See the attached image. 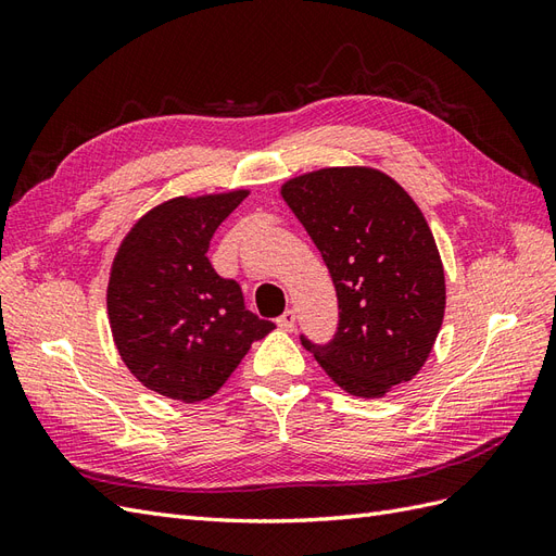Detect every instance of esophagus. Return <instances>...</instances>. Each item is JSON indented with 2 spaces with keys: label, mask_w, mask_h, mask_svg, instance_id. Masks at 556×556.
I'll return each instance as SVG.
<instances>
[{
  "label": "esophagus",
  "mask_w": 556,
  "mask_h": 556,
  "mask_svg": "<svg viewBox=\"0 0 556 556\" xmlns=\"http://www.w3.org/2000/svg\"><path fill=\"white\" fill-rule=\"evenodd\" d=\"M278 327H280L282 331H294V327H296V315H294V311H285V313L278 317Z\"/></svg>",
  "instance_id": "esophagus-1"
}]
</instances>
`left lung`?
<instances>
[{
  "label": "left lung",
  "mask_w": 556,
  "mask_h": 556,
  "mask_svg": "<svg viewBox=\"0 0 556 556\" xmlns=\"http://www.w3.org/2000/svg\"><path fill=\"white\" fill-rule=\"evenodd\" d=\"M323 255L339 327L301 345L348 394L378 399L425 366L445 313V274L433 233L410 194L378 169L331 166L282 185Z\"/></svg>",
  "instance_id": "8db88e82"
}]
</instances>
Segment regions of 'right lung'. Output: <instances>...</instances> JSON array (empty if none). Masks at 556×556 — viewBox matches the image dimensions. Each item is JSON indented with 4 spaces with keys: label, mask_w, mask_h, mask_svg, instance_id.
I'll return each mask as SVG.
<instances>
[{
    "label": "right lung",
    "mask_w": 556,
    "mask_h": 556,
    "mask_svg": "<svg viewBox=\"0 0 556 556\" xmlns=\"http://www.w3.org/2000/svg\"><path fill=\"white\" fill-rule=\"evenodd\" d=\"M245 197L169 199L117 248L106 292L113 341L131 376L162 396H213L276 327L250 313L241 285L217 276L206 257L215 229Z\"/></svg>",
    "instance_id": "1"
}]
</instances>
